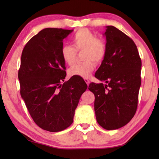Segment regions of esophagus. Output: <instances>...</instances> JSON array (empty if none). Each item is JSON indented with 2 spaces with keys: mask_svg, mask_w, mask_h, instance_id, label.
I'll use <instances>...</instances> for the list:
<instances>
[{
  "mask_svg": "<svg viewBox=\"0 0 159 159\" xmlns=\"http://www.w3.org/2000/svg\"><path fill=\"white\" fill-rule=\"evenodd\" d=\"M84 80H85V83H87V85L89 86V83H90V81H89V80L88 79H84Z\"/></svg>",
  "mask_w": 159,
  "mask_h": 159,
  "instance_id": "obj_1",
  "label": "esophagus"
}]
</instances>
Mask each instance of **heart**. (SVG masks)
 I'll use <instances>...</instances> for the list:
<instances>
[{"instance_id": "b5f03b06", "label": "heart", "mask_w": 159, "mask_h": 159, "mask_svg": "<svg viewBox=\"0 0 159 159\" xmlns=\"http://www.w3.org/2000/svg\"><path fill=\"white\" fill-rule=\"evenodd\" d=\"M72 46H64L61 48V57L63 61L69 66L75 63L76 52L83 53V60L80 64L70 67V76H79L87 79L92 75L95 64L102 61L106 55L107 45L104 40L96 38V35L88 29H80L74 33L72 38ZM94 62H93V61Z\"/></svg>"}]
</instances>
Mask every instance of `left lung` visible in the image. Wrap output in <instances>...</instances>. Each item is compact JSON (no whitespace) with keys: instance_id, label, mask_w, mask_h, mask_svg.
I'll list each match as a JSON object with an SVG mask.
<instances>
[{"instance_id":"1","label":"left lung","mask_w":159,"mask_h":159,"mask_svg":"<svg viewBox=\"0 0 159 159\" xmlns=\"http://www.w3.org/2000/svg\"><path fill=\"white\" fill-rule=\"evenodd\" d=\"M107 52L95 77L103 83L89 84L95 96L96 120L106 130L127 124L136 113L141 86V60L133 40L113 26L104 33Z\"/></svg>"}]
</instances>
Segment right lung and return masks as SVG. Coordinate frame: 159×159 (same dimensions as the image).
Returning <instances> with one entry per match:
<instances>
[{
	"mask_svg": "<svg viewBox=\"0 0 159 159\" xmlns=\"http://www.w3.org/2000/svg\"><path fill=\"white\" fill-rule=\"evenodd\" d=\"M72 31L43 29L26 43L22 52L20 94L35 123L47 131H61L72 124L80 98L87 88L79 76L61 84L66 76L63 40Z\"/></svg>",
	"mask_w": 159,
	"mask_h": 159,
	"instance_id": "right-lung-1",
	"label": "right lung"
}]
</instances>
